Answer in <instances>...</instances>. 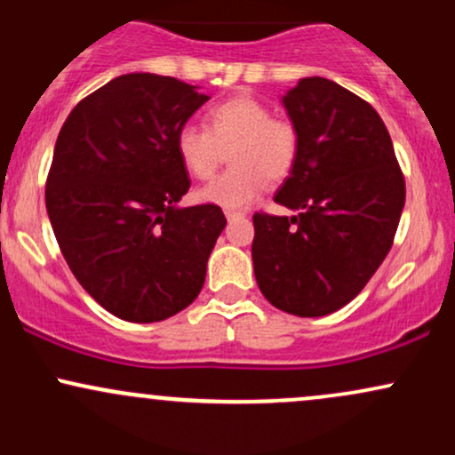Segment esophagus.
Listing matches in <instances>:
<instances>
[{"instance_id": "esophagus-1", "label": "esophagus", "mask_w": 455, "mask_h": 455, "mask_svg": "<svg viewBox=\"0 0 455 455\" xmlns=\"http://www.w3.org/2000/svg\"><path fill=\"white\" fill-rule=\"evenodd\" d=\"M242 218H243V213H239V212H227V220H228V222L242 220Z\"/></svg>"}]
</instances>
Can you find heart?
I'll use <instances>...</instances> for the list:
<instances>
[{"label": "heart", "mask_w": 455, "mask_h": 455, "mask_svg": "<svg viewBox=\"0 0 455 455\" xmlns=\"http://www.w3.org/2000/svg\"><path fill=\"white\" fill-rule=\"evenodd\" d=\"M297 145L293 124L271 117L267 104L245 93L207 108L205 128L186 124L175 134L177 158L195 180H210L228 151L231 169L195 195L198 203L222 210H243L263 192L267 180L289 175Z\"/></svg>", "instance_id": "heart-1"}]
</instances>
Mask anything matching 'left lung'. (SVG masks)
Segmentation results:
<instances>
[{
	"label": "left lung",
	"mask_w": 455,
	"mask_h": 455,
	"mask_svg": "<svg viewBox=\"0 0 455 455\" xmlns=\"http://www.w3.org/2000/svg\"><path fill=\"white\" fill-rule=\"evenodd\" d=\"M282 104L299 145L274 201L295 216L254 213V275L278 310L325 316L357 297L387 257L404 177L383 119L353 92L307 76Z\"/></svg>",
	"instance_id": "8db88e82"
}]
</instances>
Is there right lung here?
Masks as SVG:
<instances>
[{
    "label": "right lung",
    "mask_w": 455,
    "mask_h": 455,
    "mask_svg": "<svg viewBox=\"0 0 455 455\" xmlns=\"http://www.w3.org/2000/svg\"><path fill=\"white\" fill-rule=\"evenodd\" d=\"M210 96L132 72L83 98L57 137L46 212L68 267L130 323L177 315L201 293L227 227L218 205L180 207L190 188L175 134Z\"/></svg>",
    "instance_id": "right-lung-1"
}]
</instances>
